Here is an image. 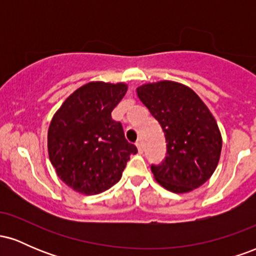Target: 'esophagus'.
<instances>
[{"label": "esophagus", "mask_w": 256, "mask_h": 256, "mask_svg": "<svg viewBox=\"0 0 256 256\" xmlns=\"http://www.w3.org/2000/svg\"><path fill=\"white\" fill-rule=\"evenodd\" d=\"M136 146H137V149H138V152H140V154H142L143 150H144V149H143V142H142V140H137Z\"/></svg>", "instance_id": "34e87169"}]
</instances>
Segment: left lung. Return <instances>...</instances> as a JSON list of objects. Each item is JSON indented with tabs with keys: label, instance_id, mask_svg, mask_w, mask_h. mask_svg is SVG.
Instances as JSON below:
<instances>
[{
	"label": "left lung",
	"instance_id": "obj_1",
	"mask_svg": "<svg viewBox=\"0 0 256 256\" xmlns=\"http://www.w3.org/2000/svg\"><path fill=\"white\" fill-rule=\"evenodd\" d=\"M140 101L158 120L166 140V158L152 165L155 180L168 192H190L208 180L218 166L222 134L204 102L186 85L172 80L136 89Z\"/></svg>",
	"mask_w": 256,
	"mask_h": 256
}]
</instances>
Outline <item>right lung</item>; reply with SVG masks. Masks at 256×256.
Listing matches in <instances>:
<instances>
[{"mask_svg": "<svg viewBox=\"0 0 256 256\" xmlns=\"http://www.w3.org/2000/svg\"><path fill=\"white\" fill-rule=\"evenodd\" d=\"M128 91L125 83L90 82L71 94L52 116L48 154L58 177L83 195L116 184L137 148L125 140L112 110Z\"/></svg>", "mask_w": 256, "mask_h": 256, "instance_id": "obj_1", "label": "right lung"}]
</instances>
